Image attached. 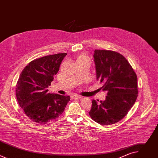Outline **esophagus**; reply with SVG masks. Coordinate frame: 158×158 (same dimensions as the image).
Listing matches in <instances>:
<instances>
[{
	"instance_id": "34e87169",
	"label": "esophagus",
	"mask_w": 158,
	"mask_h": 158,
	"mask_svg": "<svg viewBox=\"0 0 158 158\" xmlns=\"http://www.w3.org/2000/svg\"><path fill=\"white\" fill-rule=\"evenodd\" d=\"M71 99H81V97L77 95H73L71 96Z\"/></svg>"
}]
</instances>
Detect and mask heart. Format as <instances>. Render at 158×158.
Returning <instances> with one entry per match:
<instances>
[{
  "mask_svg": "<svg viewBox=\"0 0 158 158\" xmlns=\"http://www.w3.org/2000/svg\"><path fill=\"white\" fill-rule=\"evenodd\" d=\"M84 60H89V59L86 56H85L84 54H81V55L79 56L76 59V62L84 61Z\"/></svg>",
  "mask_w": 158,
  "mask_h": 158,
  "instance_id": "heart-1",
  "label": "heart"
}]
</instances>
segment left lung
<instances>
[{
	"instance_id": "8db88e82",
	"label": "left lung",
	"mask_w": 158,
	"mask_h": 158,
	"mask_svg": "<svg viewBox=\"0 0 158 158\" xmlns=\"http://www.w3.org/2000/svg\"><path fill=\"white\" fill-rule=\"evenodd\" d=\"M93 57L97 80L104 84L101 89L107 94L104 101H92L89 114L101 125L113 124L126 116L136 101L137 76L127 59L117 52L96 49Z\"/></svg>"
}]
</instances>
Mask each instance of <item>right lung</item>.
Here are the masks:
<instances>
[{
  "instance_id": "add662e5",
  "label": "right lung",
  "mask_w": 158,
  "mask_h": 158,
  "mask_svg": "<svg viewBox=\"0 0 158 158\" xmlns=\"http://www.w3.org/2000/svg\"><path fill=\"white\" fill-rule=\"evenodd\" d=\"M67 53L34 59L22 70L16 85V97L26 116L39 124H48L59 117L69 101L68 96L48 93Z\"/></svg>"
}]
</instances>
